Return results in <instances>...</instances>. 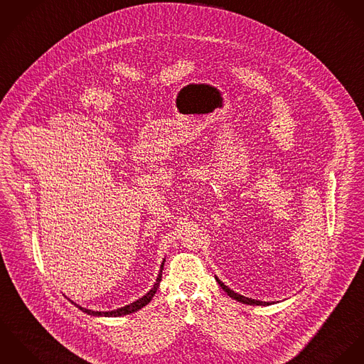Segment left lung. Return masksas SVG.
<instances>
[{"label": "left lung", "instance_id": "8db88e82", "mask_svg": "<svg viewBox=\"0 0 364 364\" xmlns=\"http://www.w3.org/2000/svg\"><path fill=\"white\" fill-rule=\"evenodd\" d=\"M215 279H217V282L220 284V287L231 296L232 299H235V300H237V301H240V303H245V304H253V306H268V304H271L269 301H262V300H255V299H249L245 298V296H242V295H239V294H235L233 291H231L228 287H225L217 277H215Z\"/></svg>", "mask_w": 364, "mask_h": 364}]
</instances>
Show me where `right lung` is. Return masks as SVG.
I'll list each match as a JSON object with an SVG mask.
<instances>
[{"label":"right lung","instance_id":"add662e5","mask_svg":"<svg viewBox=\"0 0 364 364\" xmlns=\"http://www.w3.org/2000/svg\"><path fill=\"white\" fill-rule=\"evenodd\" d=\"M166 262V260H164ZM164 262H163V264H161V269H160V274H159V277H157V281H156V284H154V287L143 296V298L139 299V300H136V301H133L131 304H128V306H125V307H121V309H117V310H112V311H93V310H89V309H85V307H82V306H79V304H76V303H73L76 307H79L82 311H85V313H87V314H90V316H104V317H119V316H127V314H131V313H134V311H137V310H140L141 307H144L153 296L156 295V292H157V289H159V287H160V281H161V278H163V268H164Z\"/></svg>","mask_w":364,"mask_h":364}]
</instances>
